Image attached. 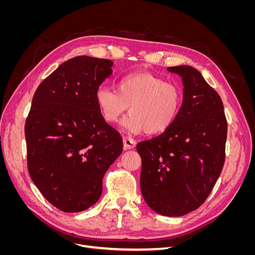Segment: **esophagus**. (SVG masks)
Wrapping results in <instances>:
<instances>
[{
  "label": "esophagus",
  "instance_id": "34e87169",
  "mask_svg": "<svg viewBox=\"0 0 255 255\" xmlns=\"http://www.w3.org/2000/svg\"><path fill=\"white\" fill-rule=\"evenodd\" d=\"M136 145V141L130 137H123V148L125 150L134 149Z\"/></svg>",
  "mask_w": 255,
  "mask_h": 255
}]
</instances>
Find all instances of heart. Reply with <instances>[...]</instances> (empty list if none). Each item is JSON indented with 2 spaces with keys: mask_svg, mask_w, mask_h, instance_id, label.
Wrapping results in <instances>:
<instances>
[{
  "mask_svg": "<svg viewBox=\"0 0 255 255\" xmlns=\"http://www.w3.org/2000/svg\"><path fill=\"white\" fill-rule=\"evenodd\" d=\"M96 102L102 118L114 125L128 110L129 114L122 127L130 133L156 135L167 130L179 117L183 94L175 84L158 76L145 73H130L115 85V90L100 87Z\"/></svg>",
  "mask_w": 255,
  "mask_h": 255,
  "instance_id": "1",
  "label": "heart"
}]
</instances>
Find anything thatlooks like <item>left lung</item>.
<instances>
[{"label": "left lung", "instance_id": "left-lung-1", "mask_svg": "<svg viewBox=\"0 0 255 255\" xmlns=\"http://www.w3.org/2000/svg\"><path fill=\"white\" fill-rule=\"evenodd\" d=\"M182 78L179 117L163 134L137 144L140 189L159 215L180 217L211 194L225 164L228 123L221 98L190 66L167 68Z\"/></svg>", "mask_w": 255, "mask_h": 255}]
</instances>
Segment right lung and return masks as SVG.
Here are the masks:
<instances>
[{
    "label": "right lung",
    "instance_id": "obj_1",
    "mask_svg": "<svg viewBox=\"0 0 255 255\" xmlns=\"http://www.w3.org/2000/svg\"><path fill=\"white\" fill-rule=\"evenodd\" d=\"M113 66L110 59L71 58L33 97L25 122L28 173L42 196L66 213L98 202L103 176L122 153V137L102 118L96 102Z\"/></svg>",
    "mask_w": 255,
    "mask_h": 255
}]
</instances>
